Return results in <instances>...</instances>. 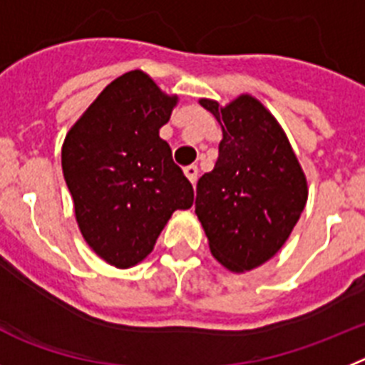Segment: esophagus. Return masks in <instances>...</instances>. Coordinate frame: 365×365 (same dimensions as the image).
Returning a JSON list of instances; mask_svg holds the SVG:
<instances>
[{
    "label": "esophagus",
    "mask_w": 365,
    "mask_h": 365,
    "mask_svg": "<svg viewBox=\"0 0 365 365\" xmlns=\"http://www.w3.org/2000/svg\"><path fill=\"white\" fill-rule=\"evenodd\" d=\"M183 173H185V176L189 178V182L195 185L196 178H198V167H196V165H189V167H185V169H183Z\"/></svg>",
    "instance_id": "obj_1"
}]
</instances>
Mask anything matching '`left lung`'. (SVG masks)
Here are the masks:
<instances>
[{
  "label": "left lung",
  "instance_id": "obj_1",
  "mask_svg": "<svg viewBox=\"0 0 365 365\" xmlns=\"http://www.w3.org/2000/svg\"><path fill=\"white\" fill-rule=\"evenodd\" d=\"M222 125L218 160L196 183L209 248L231 272L253 270L287 242L307 204V180L287 135L250 95L226 108L200 101Z\"/></svg>",
  "mask_w": 365,
  "mask_h": 365
}]
</instances>
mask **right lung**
<instances>
[{
  "label": "right lung",
  "mask_w": 365,
  "mask_h": 365,
  "mask_svg": "<svg viewBox=\"0 0 365 365\" xmlns=\"http://www.w3.org/2000/svg\"><path fill=\"white\" fill-rule=\"evenodd\" d=\"M176 101L143 71H128L66 135L62 170L81 233L117 268L143 261L170 215L195 200L191 182L160 138Z\"/></svg>",
  "instance_id": "1"
}]
</instances>
